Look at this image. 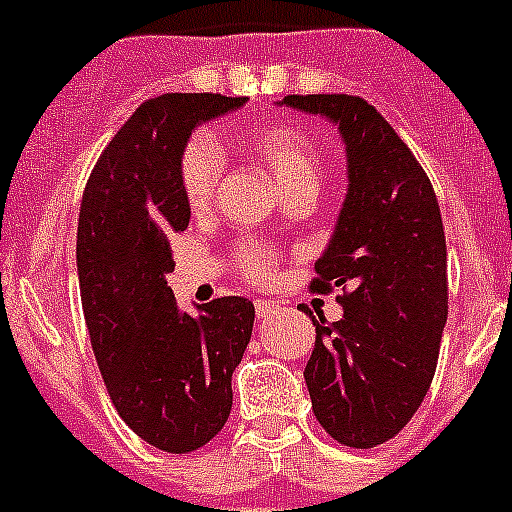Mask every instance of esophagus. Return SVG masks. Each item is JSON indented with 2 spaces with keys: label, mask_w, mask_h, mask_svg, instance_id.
<instances>
[{
  "label": "esophagus",
  "mask_w": 512,
  "mask_h": 512,
  "mask_svg": "<svg viewBox=\"0 0 512 512\" xmlns=\"http://www.w3.org/2000/svg\"><path fill=\"white\" fill-rule=\"evenodd\" d=\"M253 308H256V316H259L261 321H266V318H272L274 313H277L279 305L272 303V300H256V303H253Z\"/></svg>",
  "instance_id": "esophagus-1"
}]
</instances>
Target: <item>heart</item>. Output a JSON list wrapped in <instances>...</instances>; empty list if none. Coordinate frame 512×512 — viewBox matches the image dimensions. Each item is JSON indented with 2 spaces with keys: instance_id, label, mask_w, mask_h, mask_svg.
I'll use <instances>...</instances> for the list:
<instances>
[{
  "instance_id": "1",
  "label": "heart",
  "mask_w": 512,
  "mask_h": 512,
  "mask_svg": "<svg viewBox=\"0 0 512 512\" xmlns=\"http://www.w3.org/2000/svg\"><path fill=\"white\" fill-rule=\"evenodd\" d=\"M246 147L272 170L287 196L295 191L316 194L321 183V157L298 126H253L246 131ZM222 173L225 157L217 142L204 134L191 137L178 155V189L191 212L202 214L212 207ZM233 264L248 285H269L277 277L279 256L272 246L246 238L235 246Z\"/></svg>"
}]
</instances>
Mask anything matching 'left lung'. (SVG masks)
<instances>
[{"instance_id":"left-lung-1","label":"left lung","mask_w":512,"mask_h":512,"mask_svg":"<svg viewBox=\"0 0 512 512\" xmlns=\"http://www.w3.org/2000/svg\"><path fill=\"white\" fill-rule=\"evenodd\" d=\"M285 106L334 121L349 191L310 290H339L344 316L316 321L305 365L313 414L349 448L396 438L438 368L448 318L443 217L425 168L360 95H287Z\"/></svg>"}]
</instances>
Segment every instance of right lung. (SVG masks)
I'll list each match as a JSON object with an SVG mask.
<instances>
[{
	"label": "right lung",
	"instance_id": "add662e5",
	"mask_svg": "<svg viewBox=\"0 0 512 512\" xmlns=\"http://www.w3.org/2000/svg\"><path fill=\"white\" fill-rule=\"evenodd\" d=\"M243 103L220 93L144 100L82 194L77 274L95 360L119 417L165 453L199 451L225 427L251 342V300L217 298L189 316L165 279L176 269L170 235L191 217L178 155L194 126Z\"/></svg>",
	"mask_w": 512,
	"mask_h": 512
}]
</instances>
